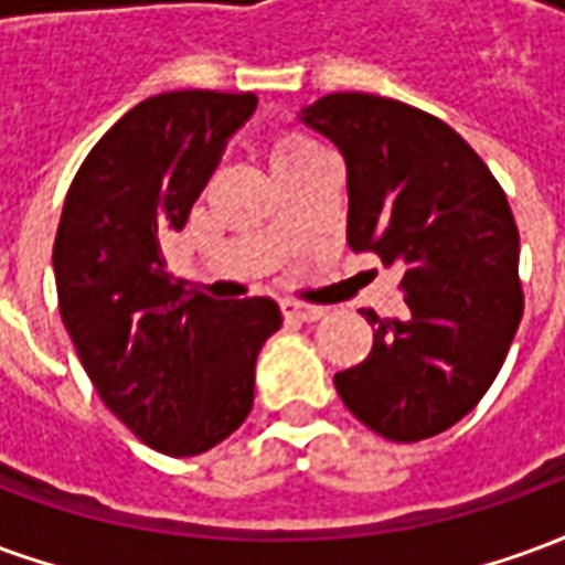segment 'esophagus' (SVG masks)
Listing matches in <instances>:
<instances>
[{"mask_svg": "<svg viewBox=\"0 0 565 565\" xmlns=\"http://www.w3.org/2000/svg\"><path fill=\"white\" fill-rule=\"evenodd\" d=\"M281 315L287 320H299V323H315L327 315V308L308 306V302H281Z\"/></svg>", "mask_w": 565, "mask_h": 565, "instance_id": "1", "label": "esophagus"}]
</instances>
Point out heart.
<instances>
[{
  "instance_id": "1",
  "label": "heart",
  "mask_w": 565,
  "mask_h": 565,
  "mask_svg": "<svg viewBox=\"0 0 565 565\" xmlns=\"http://www.w3.org/2000/svg\"><path fill=\"white\" fill-rule=\"evenodd\" d=\"M323 150L315 139H308L302 132H281L271 139L269 157H271V169H284V166H294V162H302L311 153Z\"/></svg>"
}]
</instances>
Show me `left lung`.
Wrapping results in <instances>:
<instances>
[{"instance_id":"left-lung-1","label":"left lung","mask_w":565,"mask_h":565,"mask_svg":"<svg viewBox=\"0 0 565 565\" xmlns=\"http://www.w3.org/2000/svg\"><path fill=\"white\" fill-rule=\"evenodd\" d=\"M302 120L348 162V245L405 266V311H360L375 344L335 391L391 441L438 436L481 403L523 318L505 190L460 132L399 99L330 93Z\"/></svg>"}]
</instances>
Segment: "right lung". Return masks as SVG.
I'll use <instances>...</instances> for the list:
<instances>
[{
  "label": "right lung",
  "mask_w": 565,
  "mask_h": 565,
  "mask_svg": "<svg viewBox=\"0 0 565 565\" xmlns=\"http://www.w3.org/2000/svg\"><path fill=\"white\" fill-rule=\"evenodd\" d=\"M254 93L150 96L93 145L54 242L60 315L108 412L169 457L214 448L245 424L269 296L223 302L174 278L162 254L209 184Z\"/></svg>",
  "instance_id": "obj_1"
}]
</instances>
